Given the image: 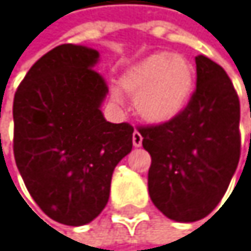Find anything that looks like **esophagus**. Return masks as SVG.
Instances as JSON below:
<instances>
[{
    "label": "esophagus",
    "mask_w": 251,
    "mask_h": 251,
    "mask_svg": "<svg viewBox=\"0 0 251 251\" xmlns=\"http://www.w3.org/2000/svg\"><path fill=\"white\" fill-rule=\"evenodd\" d=\"M132 143H134L135 147H140L143 144V137H141V134L138 131H134V134H132Z\"/></svg>",
    "instance_id": "esophagus-1"
}]
</instances>
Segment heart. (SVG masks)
Wrapping results in <instances>:
<instances>
[{
	"label": "heart",
	"instance_id": "b5f03b06",
	"mask_svg": "<svg viewBox=\"0 0 251 251\" xmlns=\"http://www.w3.org/2000/svg\"><path fill=\"white\" fill-rule=\"evenodd\" d=\"M192 64L167 51L153 53L131 67L120 78V86L135 95L137 113L151 123L177 117L193 94Z\"/></svg>",
	"mask_w": 251,
	"mask_h": 251
}]
</instances>
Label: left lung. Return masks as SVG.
<instances>
[{
	"mask_svg": "<svg viewBox=\"0 0 251 251\" xmlns=\"http://www.w3.org/2000/svg\"><path fill=\"white\" fill-rule=\"evenodd\" d=\"M196 89L173 120L138 126L151 156L149 193L176 222H196L222 201L240 153V100L226 71L204 55L195 58Z\"/></svg>",
	"mask_w": 251,
	"mask_h": 251,
	"instance_id": "left-lung-1",
	"label": "left lung"
}]
</instances>
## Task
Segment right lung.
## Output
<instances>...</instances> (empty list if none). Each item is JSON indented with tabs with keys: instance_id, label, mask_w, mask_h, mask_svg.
Segmentation results:
<instances>
[{
	"instance_id": "obj_1",
	"label": "right lung",
	"mask_w": 251,
	"mask_h": 251,
	"mask_svg": "<svg viewBox=\"0 0 251 251\" xmlns=\"http://www.w3.org/2000/svg\"><path fill=\"white\" fill-rule=\"evenodd\" d=\"M100 53L61 44L26 73L13 101V151L28 192L55 222L81 226L107 205L116 165L132 150L134 128L100 107L108 86Z\"/></svg>"
}]
</instances>
